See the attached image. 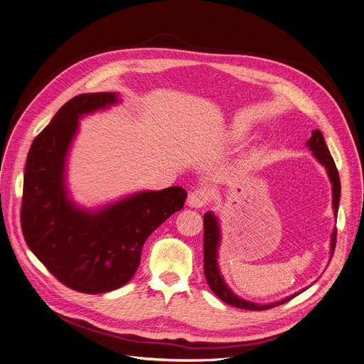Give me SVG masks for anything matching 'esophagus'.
I'll return each instance as SVG.
<instances>
[{
    "instance_id": "34e87169",
    "label": "esophagus",
    "mask_w": 364,
    "mask_h": 364,
    "mask_svg": "<svg viewBox=\"0 0 364 364\" xmlns=\"http://www.w3.org/2000/svg\"><path fill=\"white\" fill-rule=\"evenodd\" d=\"M208 192L205 189H201V188H197V189H192L189 194H188V205L189 207H194V208H200V207H204L207 205L208 203Z\"/></svg>"
}]
</instances>
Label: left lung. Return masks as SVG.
Listing matches in <instances>:
<instances>
[{
    "label": "left lung",
    "instance_id": "left-lung-1",
    "mask_svg": "<svg viewBox=\"0 0 364 364\" xmlns=\"http://www.w3.org/2000/svg\"><path fill=\"white\" fill-rule=\"evenodd\" d=\"M307 146H310L311 151L314 153V157L322 163L326 170H328V175L331 178L332 182V194H333V208H335V216L338 213V207H339V196H341V182H339V173H338V168L335 166V161L329 153V149L326 146L325 138L320 131H313L310 139L307 141ZM204 276H205V281L210 287V289L215 292L222 301H225L229 306L233 307H238V309H244V310H269L272 307L276 306H281L298 294L291 295L289 298H285L282 301H277L274 304H267V306H259V304H254L250 301H244L241 298H238L235 295L223 282L222 276L219 273L218 269V247H219V240H220V235H219V225L216 218L213 216V213H205L204 215ZM332 254L335 251V245H336V229L332 233Z\"/></svg>",
    "mask_w": 364,
    "mask_h": 364
}]
</instances>
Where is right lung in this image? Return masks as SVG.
I'll use <instances>...</instances> for the list:
<instances>
[{
  "label": "right lung",
  "mask_w": 364,
  "mask_h": 364,
  "mask_svg": "<svg viewBox=\"0 0 364 364\" xmlns=\"http://www.w3.org/2000/svg\"><path fill=\"white\" fill-rule=\"evenodd\" d=\"M116 101L113 92L69 100L33 139L25 167L20 208L23 238L57 281L85 294L109 292L129 282L146 238L182 210L188 196L181 186L148 191L98 213L76 208L68 200L64 160L77 119Z\"/></svg>",
  "instance_id": "obj_1"
}]
</instances>
